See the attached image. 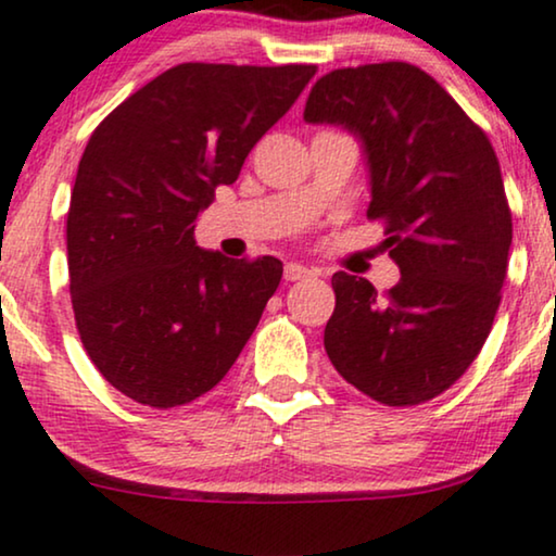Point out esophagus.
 Listing matches in <instances>:
<instances>
[{"mask_svg": "<svg viewBox=\"0 0 556 556\" xmlns=\"http://www.w3.org/2000/svg\"><path fill=\"white\" fill-rule=\"evenodd\" d=\"M307 277H315V269H311V266L298 264V262H290L285 266L287 282H300V279H307Z\"/></svg>", "mask_w": 556, "mask_h": 556, "instance_id": "esophagus-1", "label": "esophagus"}]
</instances>
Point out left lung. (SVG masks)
<instances>
[{"label":"left lung","instance_id":"left-lung-1","mask_svg":"<svg viewBox=\"0 0 556 556\" xmlns=\"http://www.w3.org/2000/svg\"><path fill=\"white\" fill-rule=\"evenodd\" d=\"M305 123L362 143L369 217L388 223L400 282L336 271L323 343L336 371L384 405H418L465 375L501 305L513 238L501 164L448 91L403 61L315 81Z\"/></svg>","mask_w":556,"mask_h":556}]
</instances>
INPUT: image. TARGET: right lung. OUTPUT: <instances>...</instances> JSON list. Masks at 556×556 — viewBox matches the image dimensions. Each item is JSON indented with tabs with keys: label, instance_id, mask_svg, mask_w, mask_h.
Masks as SVG:
<instances>
[{
	"label": "right lung",
	"instance_id": "right-lung-1",
	"mask_svg": "<svg viewBox=\"0 0 556 556\" xmlns=\"http://www.w3.org/2000/svg\"><path fill=\"white\" fill-rule=\"evenodd\" d=\"M313 76L305 63H179L91 132L68 207V290L89 359L136 403L213 390L277 292L279 258L205 251L194 226Z\"/></svg>",
	"mask_w": 556,
	"mask_h": 556
}]
</instances>
